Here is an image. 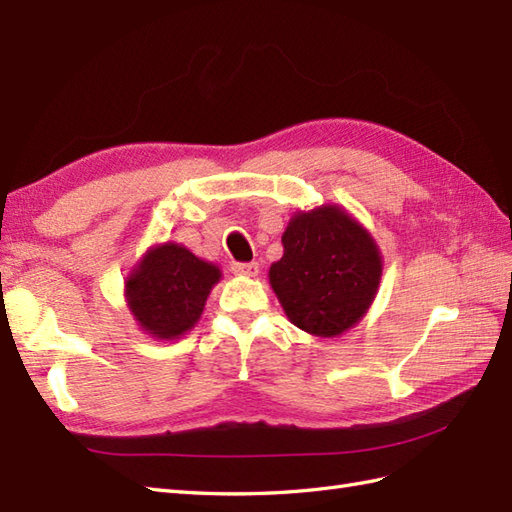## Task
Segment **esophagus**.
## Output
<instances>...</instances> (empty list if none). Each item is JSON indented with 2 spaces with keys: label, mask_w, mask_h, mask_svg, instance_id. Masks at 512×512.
I'll return each mask as SVG.
<instances>
[{
  "label": "esophagus",
  "mask_w": 512,
  "mask_h": 512,
  "mask_svg": "<svg viewBox=\"0 0 512 512\" xmlns=\"http://www.w3.org/2000/svg\"><path fill=\"white\" fill-rule=\"evenodd\" d=\"M231 270L239 277H255L259 273V264L257 262H248V264H231Z\"/></svg>",
  "instance_id": "obj_1"
}]
</instances>
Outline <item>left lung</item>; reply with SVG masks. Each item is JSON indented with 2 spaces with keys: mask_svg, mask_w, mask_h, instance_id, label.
<instances>
[{
  "mask_svg": "<svg viewBox=\"0 0 512 512\" xmlns=\"http://www.w3.org/2000/svg\"><path fill=\"white\" fill-rule=\"evenodd\" d=\"M284 257L270 286L290 323L314 336H339L365 317L383 275V257L365 228L336 204L299 211L288 222Z\"/></svg>",
  "mask_w": 512,
  "mask_h": 512,
  "instance_id": "obj_1",
  "label": "left lung"
}]
</instances>
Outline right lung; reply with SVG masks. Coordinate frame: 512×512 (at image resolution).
Here are the masks:
<instances>
[{"label": "right lung", "mask_w": 512, "mask_h": 512, "mask_svg": "<svg viewBox=\"0 0 512 512\" xmlns=\"http://www.w3.org/2000/svg\"><path fill=\"white\" fill-rule=\"evenodd\" d=\"M220 268L180 244L149 248L125 281L129 312L154 339H178L198 323Z\"/></svg>", "instance_id": "1"}]
</instances>
